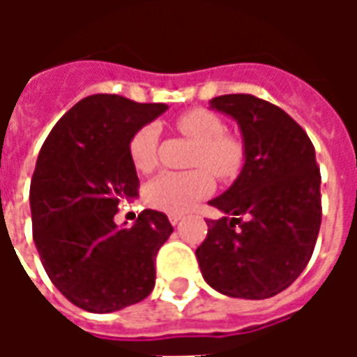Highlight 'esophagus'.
Listing matches in <instances>:
<instances>
[{
	"label": "esophagus",
	"instance_id": "1",
	"mask_svg": "<svg viewBox=\"0 0 357 357\" xmlns=\"http://www.w3.org/2000/svg\"><path fill=\"white\" fill-rule=\"evenodd\" d=\"M168 220H170L172 225H178L179 222H181V216H179V214H170V216H168Z\"/></svg>",
	"mask_w": 357,
	"mask_h": 357
}]
</instances>
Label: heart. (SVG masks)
Returning <instances> with one entry per match:
<instances>
[{"mask_svg": "<svg viewBox=\"0 0 357 357\" xmlns=\"http://www.w3.org/2000/svg\"><path fill=\"white\" fill-rule=\"evenodd\" d=\"M178 130L197 143L193 166L208 167L220 179L233 178L243 166L245 151L239 139L225 135L222 118L204 109H193L178 118ZM160 130L143 126L130 141V158L135 170L147 174L156 166ZM208 169V170H209ZM204 168L191 172H162L145 187V199L153 208L168 214H183L212 191L214 181Z\"/></svg>", "mask_w": 357, "mask_h": 357, "instance_id": "b5f03b06", "label": "heart"}]
</instances>
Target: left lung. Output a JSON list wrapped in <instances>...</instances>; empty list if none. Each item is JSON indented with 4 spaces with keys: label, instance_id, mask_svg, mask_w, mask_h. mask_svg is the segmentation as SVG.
I'll use <instances>...</instances> for the list:
<instances>
[{
    "label": "left lung",
    "instance_id": "left-lung-1",
    "mask_svg": "<svg viewBox=\"0 0 357 357\" xmlns=\"http://www.w3.org/2000/svg\"><path fill=\"white\" fill-rule=\"evenodd\" d=\"M210 109L241 130L245 164L231 187L210 204L197 248L204 281L225 296L262 300L304 271L321 225V176L306 132L284 110L255 95H220Z\"/></svg>",
    "mask_w": 357,
    "mask_h": 357
}]
</instances>
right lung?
<instances>
[{
  "mask_svg": "<svg viewBox=\"0 0 357 357\" xmlns=\"http://www.w3.org/2000/svg\"><path fill=\"white\" fill-rule=\"evenodd\" d=\"M166 109L89 95L59 120L38 155L30 183L36 248L51 283L86 312H118L155 287V256L174 231L168 216L147 208L132 227L114 216L139 187L130 141Z\"/></svg>",
  "mask_w": 357,
  "mask_h": 357,
  "instance_id": "1",
  "label": "right lung"
}]
</instances>
